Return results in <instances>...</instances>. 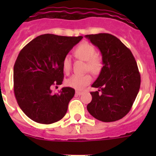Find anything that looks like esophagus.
<instances>
[{
    "label": "esophagus",
    "mask_w": 156,
    "mask_h": 156,
    "mask_svg": "<svg viewBox=\"0 0 156 156\" xmlns=\"http://www.w3.org/2000/svg\"><path fill=\"white\" fill-rule=\"evenodd\" d=\"M75 94L77 95H81L82 94H83V92H82V91H80V90H76Z\"/></svg>",
    "instance_id": "obj_1"
}]
</instances>
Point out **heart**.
I'll list each match as a JSON object with an SVG mask.
<instances>
[{
	"instance_id": "1",
	"label": "heart",
	"mask_w": 156,
	"mask_h": 156,
	"mask_svg": "<svg viewBox=\"0 0 156 156\" xmlns=\"http://www.w3.org/2000/svg\"><path fill=\"white\" fill-rule=\"evenodd\" d=\"M75 55L78 58L83 61H87V69L92 73H97L101 68V61L100 57L95 55V49L89 43L83 42L78 45L75 49ZM62 68L65 73H68L71 69V58L69 55H66L62 61ZM92 78L89 74H73L66 80L68 87L77 90H81L90 84Z\"/></svg>"
}]
</instances>
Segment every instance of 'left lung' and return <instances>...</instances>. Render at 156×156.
Masks as SVG:
<instances>
[{
	"label": "left lung",
	"instance_id": "obj_1",
	"mask_svg": "<svg viewBox=\"0 0 156 156\" xmlns=\"http://www.w3.org/2000/svg\"><path fill=\"white\" fill-rule=\"evenodd\" d=\"M86 38L100 49L103 67L91 87L89 113L104 122L123 118L131 109L141 84L140 73L131 51L116 36L100 33Z\"/></svg>",
	"mask_w": 156,
	"mask_h": 156
}]
</instances>
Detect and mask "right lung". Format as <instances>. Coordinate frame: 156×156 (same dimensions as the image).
Listing matches in <instances>:
<instances>
[{
    "instance_id": "right-lung-1",
    "label": "right lung",
    "mask_w": 156,
    "mask_h": 156,
    "mask_svg": "<svg viewBox=\"0 0 156 156\" xmlns=\"http://www.w3.org/2000/svg\"><path fill=\"white\" fill-rule=\"evenodd\" d=\"M83 36L45 34L28 43L13 66V90L20 108L32 121L52 124L66 115L75 90L63 87L52 93V85L62 84V61Z\"/></svg>"
}]
</instances>
